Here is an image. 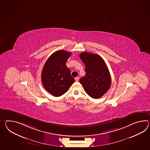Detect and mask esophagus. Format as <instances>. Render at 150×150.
Here are the masks:
<instances>
[{
  "instance_id": "esophagus-1",
  "label": "esophagus",
  "mask_w": 150,
  "mask_h": 150,
  "mask_svg": "<svg viewBox=\"0 0 150 150\" xmlns=\"http://www.w3.org/2000/svg\"><path fill=\"white\" fill-rule=\"evenodd\" d=\"M75 80L76 82H77L79 80V77H75Z\"/></svg>"
}]
</instances>
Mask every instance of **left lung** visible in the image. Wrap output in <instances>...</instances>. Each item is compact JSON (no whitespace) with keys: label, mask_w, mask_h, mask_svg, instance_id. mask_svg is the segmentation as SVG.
I'll return each mask as SVG.
<instances>
[{"label":"left lung","mask_w":150,"mask_h":150,"mask_svg":"<svg viewBox=\"0 0 150 150\" xmlns=\"http://www.w3.org/2000/svg\"><path fill=\"white\" fill-rule=\"evenodd\" d=\"M80 57L85 64L86 75L80 79L84 91L92 98L99 99L110 89L111 77L106 63L99 55L83 52Z\"/></svg>","instance_id":"obj_1"}]
</instances>
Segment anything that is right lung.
Masks as SVG:
<instances>
[{
    "label": "right lung",
    "mask_w": 150,
    "mask_h": 150,
    "mask_svg": "<svg viewBox=\"0 0 150 150\" xmlns=\"http://www.w3.org/2000/svg\"><path fill=\"white\" fill-rule=\"evenodd\" d=\"M71 52L60 50L54 52L44 64L41 80L47 91L54 96H60L68 91L74 82L66 62Z\"/></svg>",
    "instance_id": "obj_1"
}]
</instances>
